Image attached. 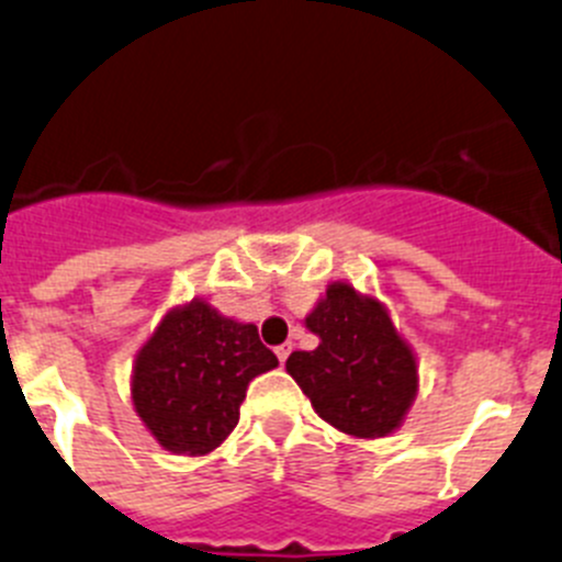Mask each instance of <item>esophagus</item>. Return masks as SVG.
I'll return each instance as SVG.
<instances>
[{
    "label": "esophagus",
    "mask_w": 562,
    "mask_h": 562,
    "mask_svg": "<svg viewBox=\"0 0 562 562\" xmlns=\"http://www.w3.org/2000/svg\"><path fill=\"white\" fill-rule=\"evenodd\" d=\"M274 353H277V359H280V362L285 364L288 353H291V342H282V346H277V348H274Z\"/></svg>",
    "instance_id": "1"
}]
</instances>
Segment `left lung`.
Here are the masks:
<instances>
[{
    "label": "left lung",
    "mask_w": 562,
    "mask_h": 562,
    "mask_svg": "<svg viewBox=\"0 0 562 562\" xmlns=\"http://www.w3.org/2000/svg\"><path fill=\"white\" fill-rule=\"evenodd\" d=\"M304 324L318 346L293 351L285 368L318 417L359 439L395 431L417 395V359L384 304L331 282Z\"/></svg>",
    "instance_id": "left-lung-1"
}]
</instances>
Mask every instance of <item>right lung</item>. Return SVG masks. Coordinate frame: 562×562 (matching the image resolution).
<instances>
[{"label":"right lung","mask_w":562,"mask_h":562,"mask_svg":"<svg viewBox=\"0 0 562 562\" xmlns=\"http://www.w3.org/2000/svg\"><path fill=\"white\" fill-rule=\"evenodd\" d=\"M277 364L258 326L225 318L194 299L172 307L139 348L131 401L161 448L205 456L238 426L249 381Z\"/></svg>","instance_id":"1"}]
</instances>
